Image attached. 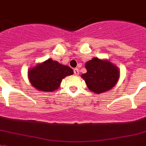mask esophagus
I'll list each match as a JSON object with an SVG mask.
<instances>
[{"instance_id": "1", "label": "esophagus", "mask_w": 146, "mask_h": 146, "mask_svg": "<svg viewBox=\"0 0 146 146\" xmlns=\"http://www.w3.org/2000/svg\"><path fill=\"white\" fill-rule=\"evenodd\" d=\"M74 73L76 75H78L79 74V69L78 68H74Z\"/></svg>"}]
</instances>
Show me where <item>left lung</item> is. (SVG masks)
<instances>
[{"mask_svg":"<svg viewBox=\"0 0 146 146\" xmlns=\"http://www.w3.org/2000/svg\"><path fill=\"white\" fill-rule=\"evenodd\" d=\"M86 73L83 78L89 90L96 93L107 92L113 87L119 77V69L108 60L93 58L85 65Z\"/></svg>","mask_w":146,"mask_h":146,"instance_id":"left-lung-1","label":"left lung"}]
</instances>
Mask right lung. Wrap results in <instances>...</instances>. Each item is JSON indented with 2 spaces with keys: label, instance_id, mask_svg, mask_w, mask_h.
I'll list each match as a JSON object with an SVG mask.
<instances>
[{
  "label": "right lung",
  "instance_id": "right-lung-1",
  "mask_svg": "<svg viewBox=\"0 0 146 146\" xmlns=\"http://www.w3.org/2000/svg\"><path fill=\"white\" fill-rule=\"evenodd\" d=\"M73 70L67 66L48 59L36 66L28 72V78L33 86L42 92L57 90L65 77L72 75Z\"/></svg>",
  "mask_w": 146,
  "mask_h": 146
}]
</instances>
